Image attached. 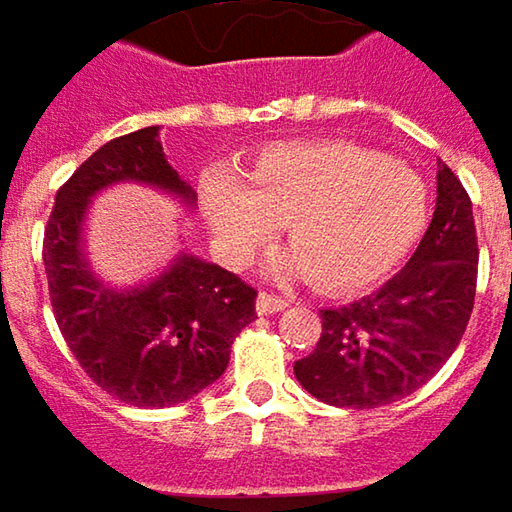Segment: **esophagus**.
I'll return each instance as SVG.
<instances>
[{
  "label": "esophagus",
  "instance_id": "esophagus-1",
  "mask_svg": "<svg viewBox=\"0 0 512 512\" xmlns=\"http://www.w3.org/2000/svg\"><path fill=\"white\" fill-rule=\"evenodd\" d=\"M287 305H290V299H285V296H273V293H259V296H256V310H259L262 316L282 313Z\"/></svg>",
  "mask_w": 512,
  "mask_h": 512
}]
</instances>
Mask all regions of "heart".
<instances>
[{
	"label": "heart",
	"mask_w": 512,
	"mask_h": 512,
	"mask_svg": "<svg viewBox=\"0 0 512 512\" xmlns=\"http://www.w3.org/2000/svg\"><path fill=\"white\" fill-rule=\"evenodd\" d=\"M207 227L230 265L270 242L287 222L285 247L267 273L350 293L379 282L419 242L427 185L407 165L342 139L285 142L262 150L245 179L213 173L202 187Z\"/></svg>",
	"instance_id": "1"
}]
</instances>
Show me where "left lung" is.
<instances>
[{
    "instance_id": "left-lung-1",
    "label": "left lung",
    "mask_w": 512,
    "mask_h": 512,
    "mask_svg": "<svg viewBox=\"0 0 512 512\" xmlns=\"http://www.w3.org/2000/svg\"><path fill=\"white\" fill-rule=\"evenodd\" d=\"M476 270L470 196L439 162L436 210L416 253L376 293L322 310L316 350L293 364L299 384L333 407H379L416 393L462 342Z\"/></svg>"
}]
</instances>
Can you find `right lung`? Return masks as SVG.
<instances>
[{
	"mask_svg": "<svg viewBox=\"0 0 512 512\" xmlns=\"http://www.w3.org/2000/svg\"><path fill=\"white\" fill-rule=\"evenodd\" d=\"M156 128L96 150L56 193L45 273L56 325L93 382L133 407H173L216 382L230 344L256 319V290L236 273L179 250L156 276L113 285L90 262L88 216L116 185L153 187L193 213L196 190L173 168Z\"/></svg>",
	"mask_w": 512,
	"mask_h": 512,
	"instance_id": "1",
	"label": "right lung"
}]
</instances>
